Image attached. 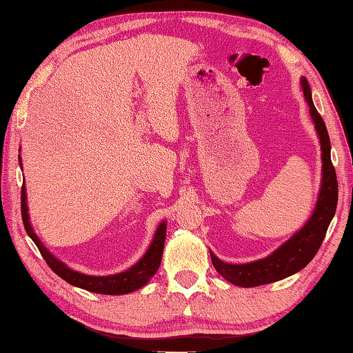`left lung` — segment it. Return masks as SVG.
I'll return each instance as SVG.
<instances>
[{
    "label": "left lung",
    "mask_w": 353,
    "mask_h": 353,
    "mask_svg": "<svg viewBox=\"0 0 353 353\" xmlns=\"http://www.w3.org/2000/svg\"><path fill=\"white\" fill-rule=\"evenodd\" d=\"M301 86L310 106V115L321 150V183L316 206L308 221L265 258L245 262V264H229L216 258L212 250H209L212 264L219 274L236 287H259V285L282 281L285 277L301 272L316 256L335 215L336 201H339V183H336L335 168L331 161V141H329L323 118L314 106L311 88L305 77L301 79Z\"/></svg>",
    "instance_id": "1"
}]
</instances>
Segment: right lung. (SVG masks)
Wrapping results in <instances>:
<instances>
[{
    "mask_svg": "<svg viewBox=\"0 0 353 353\" xmlns=\"http://www.w3.org/2000/svg\"><path fill=\"white\" fill-rule=\"evenodd\" d=\"M19 165L22 168V161L19 156ZM26 182L22 185V192H21V212H22V221H24V228L28 236L33 239V243L37 245L43 259L47 261L50 268L54 272L57 276H61L63 281L71 283L72 287H77L81 290L97 292V294H109V296H121V294H129V292L137 291L139 288L147 285V282L152 279L157 268L161 265L162 261V253H163V244H165V236H167V221H162L159 226L156 228L154 236L150 243L147 252L142 254V258L133 264L130 268L124 270L121 273L115 274H108V276H92V274H85L76 272L71 267H68L57 259L54 254H52L47 247L42 244L39 236L36 235V232L30 223V214H28V206H27V192H26Z\"/></svg>",
    "mask_w": 353,
    "mask_h": 353,
    "instance_id": "right-lung-1",
    "label": "right lung"
}]
</instances>
